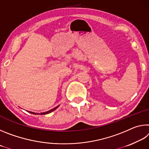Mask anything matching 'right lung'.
I'll use <instances>...</instances> for the list:
<instances>
[{"mask_svg": "<svg viewBox=\"0 0 149 149\" xmlns=\"http://www.w3.org/2000/svg\"><path fill=\"white\" fill-rule=\"evenodd\" d=\"M58 107H55V108H53V109L50 110H49V111H47V112H46L41 113V114H41V115H42V114H49V113H50V112H52V111H54V110H56ZM27 112H29V111H27ZM29 112L31 113V114H39L38 113H35V112Z\"/></svg>", "mask_w": 149, "mask_h": 149, "instance_id": "1", "label": "right lung"}]
</instances>
